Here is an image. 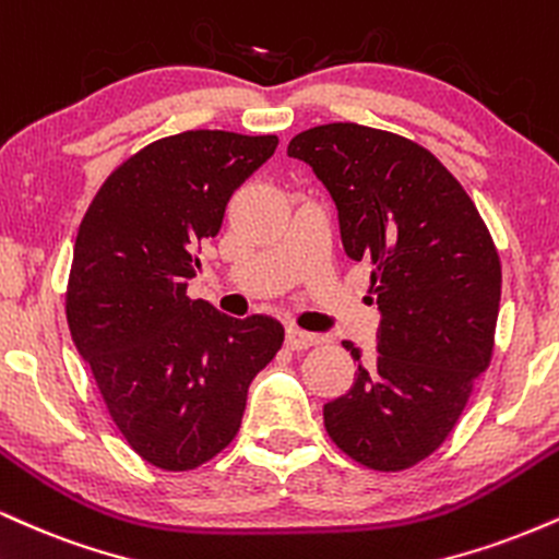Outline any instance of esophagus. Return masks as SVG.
I'll use <instances>...</instances> for the list:
<instances>
[{
	"label": "esophagus",
	"mask_w": 559,
	"mask_h": 559,
	"mask_svg": "<svg viewBox=\"0 0 559 559\" xmlns=\"http://www.w3.org/2000/svg\"><path fill=\"white\" fill-rule=\"evenodd\" d=\"M319 343H321L319 334L304 332V330H287V347H290V350H308V347Z\"/></svg>",
	"instance_id": "esophagus-1"
}]
</instances>
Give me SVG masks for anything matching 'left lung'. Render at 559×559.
<instances>
[{"instance_id": "1", "label": "left lung", "mask_w": 559, "mask_h": 559, "mask_svg": "<svg viewBox=\"0 0 559 559\" xmlns=\"http://www.w3.org/2000/svg\"><path fill=\"white\" fill-rule=\"evenodd\" d=\"M306 162L337 206L353 261L379 280L377 356L343 343L356 382L324 405L326 435L373 471H403L448 439L487 371L502 269L461 182L418 143L353 122L304 130Z\"/></svg>"}]
</instances>
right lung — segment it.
Returning <instances> with one entry per match:
<instances>
[{
	"label": "right lung",
	"mask_w": 559,
	"mask_h": 559,
	"mask_svg": "<svg viewBox=\"0 0 559 559\" xmlns=\"http://www.w3.org/2000/svg\"><path fill=\"white\" fill-rule=\"evenodd\" d=\"M274 148L277 135L227 130L162 138L107 177L78 229L72 343L111 421L156 468H199L225 450L253 377L285 343L277 319H233L188 298L201 269L195 251Z\"/></svg>",
	"instance_id": "1"
}]
</instances>
